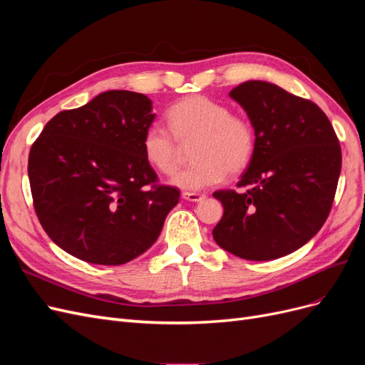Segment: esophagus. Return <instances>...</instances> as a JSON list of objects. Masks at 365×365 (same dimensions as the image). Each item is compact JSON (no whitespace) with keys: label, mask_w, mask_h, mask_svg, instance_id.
I'll list each match as a JSON object with an SVG mask.
<instances>
[{"label":"esophagus","mask_w":365,"mask_h":365,"mask_svg":"<svg viewBox=\"0 0 365 365\" xmlns=\"http://www.w3.org/2000/svg\"><path fill=\"white\" fill-rule=\"evenodd\" d=\"M182 197L185 201H190V202H200L202 201L205 195H201V193H195V192H184L182 193Z\"/></svg>","instance_id":"obj_1"}]
</instances>
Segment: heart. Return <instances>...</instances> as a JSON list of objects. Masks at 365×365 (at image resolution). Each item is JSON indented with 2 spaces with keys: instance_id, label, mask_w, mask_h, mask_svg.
<instances>
[{
  "instance_id": "obj_1",
  "label": "heart",
  "mask_w": 365,
  "mask_h": 365,
  "mask_svg": "<svg viewBox=\"0 0 365 365\" xmlns=\"http://www.w3.org/2000/svg\"><path fill=\"white\" fill-rule=\"evenodd\" d=\"M169 126L152 125L143 135V153L153 169L172 175L181 161L182 148L192 149V168L172 182L184 190H202L222 182L227 175L244 172L256 152V130L251 121L204 96H189L168 111Z\"/></svg>"
}]
</instances>
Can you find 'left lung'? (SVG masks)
Masks as SVG:
<instances>
[{"mask_svg":"<svg viewBox=\"0 0 365 365\" xmlns=\"http://www.w3.org/2000/svg\"><path fill=\"white\" fill-rule=\"evenodd\" d=\"M256 130V152L237 187L219 190L216 244L245 260L291 254L323 227L341 172V146L327 115L283 88L248 81L230 91Z\"/></svg>","mask_w":365,"mask_h":365,"instance_id":"1","label":"left lung"}]
</instances>
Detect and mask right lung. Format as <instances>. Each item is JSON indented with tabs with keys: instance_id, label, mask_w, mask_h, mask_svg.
<instances>
[{
	"instance_id": "1",
	"label": "right lung",
	"mask_w": 365,
	"mask_h": 365,
	"mask_svg": "<svg viewBox=\"0 0 365 365\" xmlns=\"http://www.w3.org/2000/svg\"><path fill=\"white\" fill-rule=\"evenodd\" d=\"M145 94L113 90L54 115L33 143V205L50 239L94 264H123L149 250L180 201L143 153L152 125Z\"/></svg>"
}]
</instances>
